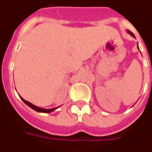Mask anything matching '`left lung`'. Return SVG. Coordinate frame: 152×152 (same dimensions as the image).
<instances>
[{
  "mask_svg": "<svg viewBox=\"0 0 152 152\" xmlns=\"http://www.w3.org/2000/svg\"><path fill=\"white\" fill-rule=\"evenodd\" d=\"M127 33H128V34H130V35H132V37H134V34H132V32H131V31H129V30H127ZM138 48H139V46H138Z\"/></svg>",
  "mask_w": 152,
  "mask_h": 152,
  "instance_id": "obj_1",
  "label": "left lung"
}]
</instances>
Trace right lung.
<instances>
[{
  "label": "right lung",
  "instance_id": "add662e5",
  "mask_svg": "<svg viewBox=\"0 0 152 152\" xmlns=\"http://www.w3.org/2000/svg\"><path fill=\"white\" fill-rule=\"evenodd\" d=\"M20 99H21V100H22V101H23V102H25L26 105H27V106H28V107H30V108H32L33 110H36V111H37V112L51 113L52 111L55 110L56 109H58V108L60 107V106H59V107H54V108H51V109H44V108H42V107H37V106H35V105L32 104L31 102H28V101H26V100H25L24 99H22L21 97H20Z\"/></svg>",
  "mask_w": 152,
  "mask_h": 152
}]
</instances>
